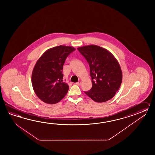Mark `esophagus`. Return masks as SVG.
I'll list each match as a JSON object with an SVG mask.
<instances>
[{"instance_id":"1","label":"esophagus","mask_w":155,"mask_h":155,"mask_svg":"<svg viewBox=\"0 0 155 155\" xmlns=\"http://www.w3.org/2000/svg\"><path fill=\"white\" fill-rule=\"evenodd\" d=\"M76 84L78 86L81 85V81H78V82H76Z\"/></svg>"}]
</instances>
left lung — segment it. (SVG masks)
I'll return each mask as SVG.
<instances>
[{"label": "left lung", "mask_w": 155, "mask_h": 155, "mask_svg": "<svg viewBox=\"0 0 155 155\" xmlns=\"http://www.w3.org/2000/svg\"><path fill=\"white\" fill-rule=\"evenodd\" d=\"M78 49L89 63L92 80L91 89L85 93L95 102L112 99L122 82V70L117 60L109 50L95 45Z\"/></svg>", "instance_id": "obj_1"}]
</instances>
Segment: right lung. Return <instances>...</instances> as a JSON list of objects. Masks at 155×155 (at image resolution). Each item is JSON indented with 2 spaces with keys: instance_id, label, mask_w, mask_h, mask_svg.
<instances>
[{
  "instance_id": "obj_1",
  "label": "right lung",
  "mask_w": 155,
  "mask_h": 155,
  "mask_svg": "<svg viewBox=\"0 0 155 155\" xmlns=\"http://www.w3.org/2000/svg\"><path fill=\"white\" fill-rule=\"evenodd\" d=\"M75 50L72 46L60 45L47 50L33 70L31 83L36 96L43 102L56 104L66 95L69 85L63 82V65L66 58Z\"/></svg>"
}]
</instances>
